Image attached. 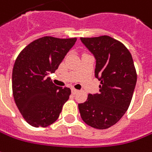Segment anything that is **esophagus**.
<instances>
[{
  "label": "esophagus",
  "mask_w": 152,
  "mask_h": 152,
  "mask_svg": "<svg viewBox=\"0 0 152 152\" xmlns=\"http://www.w3.org/2000/svg\"><path fill=\"white\" fill-rule=\"evenodd\" d=\"M71 92H72V94H77L79 91H78V90L76 88H72L71 89Z\"/></svg>",
  "instance_id": "obj_1"
}]
</instances>
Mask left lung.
<instances>
[{"instance_id": "left-lung-1", "label": "left lung", "mask_w": 152, "mask_h": 152, "mask_svg": "<svg viewBox=\"0 0 152 152\" xmlns=\"http://www.w3.org/2000/svg\"><path fill=\"white\" fill-rule=\"evenodd\" d=\"M95 57V77L100 81L99 94H89L78 104L83 122L105 129L118 122L129 109L137 82L132 55L121 42L109 36L81 37Z\"/></svg>"}]
</instances>
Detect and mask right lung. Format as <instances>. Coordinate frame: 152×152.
Listing matches in <instances>:
<instances>
[{
  "label": "right lung",
  "mask_w": 152,
  "mask_h": 152,
  "mask_svg": "<svg viewBox=\"0 0 152 152\" xmlns=\"http://www.w3.org/2000/svg\"><path fill=\"white\" fill-rule=\"evenodd\" d=\"M76 38L43 37L23 48L12 69V94L24 120L33 127H48L56 121L70 95L69 88L54 85V72Z\"/></svg>",
  "instance_id": "1"
}]
</instances>
